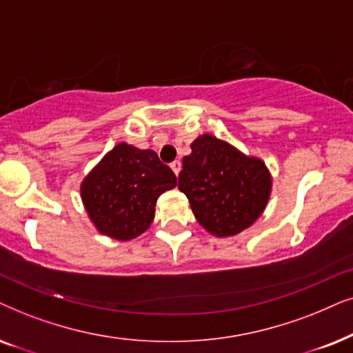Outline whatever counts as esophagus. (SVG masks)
Here are the masks:
<instances>
[{"instance_id": "1", "label": "esophagus", "mask_w": 353, "mask_h": 353, "mask_svg": "<svg viewBox=\"0 0 353 353\" xmlns=\"http://www.w3.org/2000/svg\"><path fill=\"white\" fill-rule=\"evenodd\" d=\"M181 168H182L181 161H174V163H171V169H172V171H174V174H176V176H179V172H181Z\"/></svg>"}]
</instances>
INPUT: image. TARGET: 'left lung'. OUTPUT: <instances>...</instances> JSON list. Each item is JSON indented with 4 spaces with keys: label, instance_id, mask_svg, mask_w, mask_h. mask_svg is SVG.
<instances>
[{
    "label": "left lung",
    "instance_id": "obj_1",
    "mask_svg": "<svg viewBox=\"0 0 353 353\" xmlns=\"http://www.w3.org/2000/svg\"><path fill=\"white\" fill-rule=\"evenodd\" d=\"M190 148L182 159L179 190L201 228L216 237H231L256 223L272 190L265 161L211 134L199 135Z\"/></svg>",
    "mask_w": 353,
    "mask_h": 353
}]
</instances>
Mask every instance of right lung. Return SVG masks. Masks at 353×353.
Returning a JSON list of instances; mask_svg holds the SVG:
<instances>
[{
	"instance_id": "1",
	"label": "right lung",
	"mask_w": 353,
	"mask_h": 353,
	"mask_svg": "<svg viewBox=\"0 0 353 353\" xmlns=\"http://www.w3.org/2000/svg\"><path fill=\"white\" fill-rule=\"evenodd\" d=\"M176 184V174L153 150L121 142L83 177L81 199L98 232L128 242L147 231L158 196Z\"/></svg>"
}]
</instances>
